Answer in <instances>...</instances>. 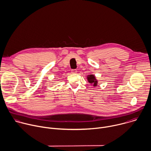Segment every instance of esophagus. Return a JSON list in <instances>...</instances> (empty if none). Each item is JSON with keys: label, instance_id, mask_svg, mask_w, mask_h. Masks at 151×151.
Wrapping results in <instances>:
<instances>
[{"label": "esophagus", "instance_id": "obj_1", "mask_svg": "<svg viewBox=\"0 0 151 151\" xmlns=\"http://www.w3.org/2000/svg\"><path fill=\"white\" fill-rule=\"evenodd\" d=\"M77 72V71L76 70H71V73L72 74H76Z\"/></svg>", "mask_w": 151, "mask_h": 151}]
</instances>
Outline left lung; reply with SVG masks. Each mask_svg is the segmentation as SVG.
Wrapping results in <instances>:
<instances>
[{
  "instance_id": "left-lung-1",
  "label": "left lung",
  "mask_w": 151,
  "mask_h": 151,
  "mask_svg": "<svg viewBox=\"0 0 151 151\" xmlns=\"http://www.w3.org/2000/svg\"><path fill=\"white\" fill-rule=\"evenodd\" d=\"M87 80L89 83L91 84V85H93V86L95 87L97 86L98 84V80L96 79V77L93 74H88L87 76Z\"/></svg>"
}]
</instances>
